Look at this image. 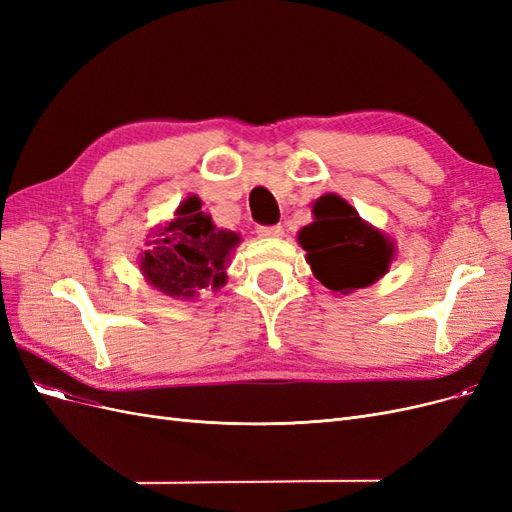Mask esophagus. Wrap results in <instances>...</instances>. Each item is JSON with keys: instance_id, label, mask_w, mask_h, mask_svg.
Instances as JSON below:
<instances>
[{"instance_id": "1", "label": "esophagus", "mask_w": 512, "mask_h": 512, "mask_svg": "<svg viewBox=\"0 0 512 512\" xmlns=\"http://www.w3.org/2000/svg\"><path fill=\"white\" fill-rule=\"evenodd\" d=\"M256 235L262 239H277L284 235V228L280 224H273V226H258L256 228Z\"/></svg>"}]
</instances>
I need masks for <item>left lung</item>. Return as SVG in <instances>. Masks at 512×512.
Returning <instances> with one entry per match:
<instances>
[{"instance_id":"1","label":"left lung","mask_w":512,"mask_h":512,"mask_svg":"<svg viewBox=\"0 0 512 512\" xmlns=\"http://www.w3.org/2000/svg\"><path fill=\"white\" fill-rule=\"evenodd\" d=\"M314 222L299 232L314 275L333 292L365 288L389 271L393 245L382 232L367 226L344 198L320 196Z\"/></svg>"}]
</instances>
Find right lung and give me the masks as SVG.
I'll return each mask as SVG.
<instances>
[{"mask_svg": "<svg viewBox=\"0 0 512 512\" xmlns=\"http://www.w3.org/2000/svg\"><path fill=\"white\" fill-rule=\"evenodd\" d=\"M239 235L215 228L200 198L190 196L179 205L175 220L158 228L141 256L147 282L168 297L192 299L203 288L226 282V260Z\"/></svg>", "mask_w": 512, "mask_h": 512, "instance_id": "obj_1", "label": "right lung"}]
</instances>
